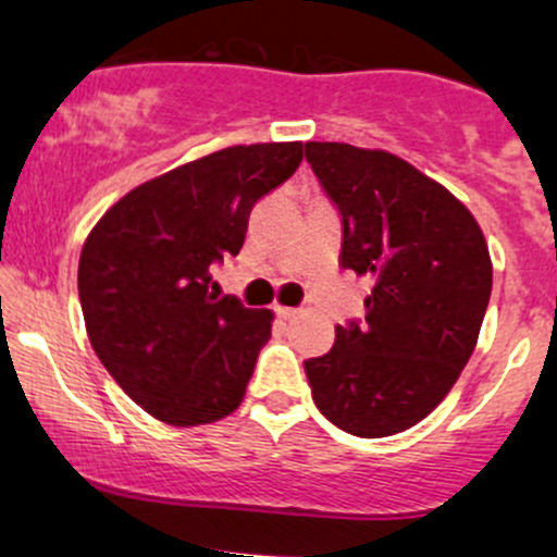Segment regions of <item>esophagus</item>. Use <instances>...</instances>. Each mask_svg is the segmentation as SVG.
Here are the masks:
<instances>
[{"label": "esophagus", "instance_id": "obj_1", "mask_svg": "<svg viewBox=\"0 0 557 557\" xmlns=\"http://www.w3.org/2000/svg\"><path fill=\"white\" fill-rule=\"evenodd\" d=\"M298 311L296 309H288V307H277V317H283V320H293Z\"/></svg>", "mask_w": 557, "mask_h": 557}]
</instances>
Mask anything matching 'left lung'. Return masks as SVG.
Returning a JSON list of instances; mask_svg holds the SVG:
<instances>
[{"label": "left lung", "instance_id": "1", "mask_svg": "<svg viewBox=\"0 0 557 557\" xmlns=\"http://www.w3.org/2000/svg\"><path fill=\"white\" fill-rule=\"evenodd\" d=\"M307 161L341 213V267L372 280L362 320L304 362L311 399L351 436H394L442 405L473 354L492 296L484 232L391 152L307 143Z\"/></svg>", "mask_w": 557, "mask_h": 557}]
</instances>
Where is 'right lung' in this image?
<instances>
[{"instance_id":"1","label":"right lung","mask_w":557,"mask_h":557,"mask_svg":"<svg viewBox=\"0 0 557 557\" xmlns=\"http://www.w3.org/2000/svg\"><path fill=\"white\" fill-rule=\"evenodd\" d=\"M301 158V143L211 152L134 187L89 232L78 259L89 344L161 423L206 425L240 407L272 314L211 296V269L240 253L256 200Z\"/></svg>"}]
</instances>
